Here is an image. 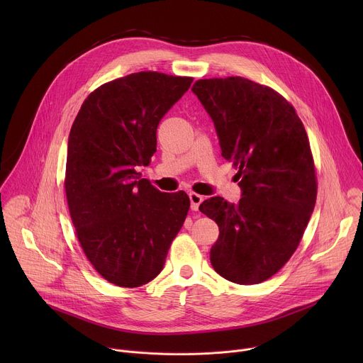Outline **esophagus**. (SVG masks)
Here are the masks:
<instances>
[{
    "mask_svg": "<svg viewBox=\"0 0 363 363\" xmlns=\"http://www.w3.org/2000/svg\"><path fill=\"white\" fill-rule=\"evenodd\" d=\"M188 195H189V201H191V210L198 211L201 202L203 201V196L199 194H195V192H189Z\"/></svg>",
    "mask_w": 363,
    "mask_h": 363,
    "instance_id": "34e87169",
    "label": "esophagus"
}]
</instances>
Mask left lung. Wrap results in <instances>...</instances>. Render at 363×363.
<instances>
[{
  "label": "left lung",
  "instance_id": "8db88e82",
  "mask_svg": "<svg viewBox=\"0 0 363 363\" xmlns=\"http://www.w3.org/2000/svg\"><path fill=\"white\" fill-rule=\"evenodd\" d=\"M192 93L214 122L221 155L238 168L241 199L213 196L199 211L220 228L210 258L237 284L276 274L296 251L315 210L318 184L307 133L277 91L242 77L205 79Z\"/></svg>",
  "mask_w": 363,
  "mask_h": 363
}]
</instances>
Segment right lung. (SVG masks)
<instances>
[{"mask_svg": "<svg viewBox=\"0 0 363 363\" xmlns=\"http://www.w3.org/2000/svg\"><path fill=\"white\" fill-rule=\"evenodd\" d=\"M192 77L139 72L100 86L73 122L66 195L80 245L96 272L121 287L157 277L179 233L189 198L140 178L157 152L161 119Z\"/></svg>", "mask_w": 363, "mask_h": 363, "instance_id": "add662e5", "label": "right lung"}]
</instances>
